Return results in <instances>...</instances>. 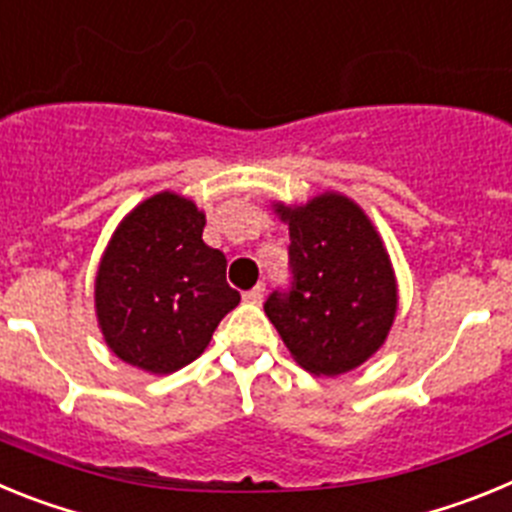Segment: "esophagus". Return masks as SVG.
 Returning <instances> with one entry per match:
<instances>
[{"mask_svg":"<svg viewBox=\"0 0 512 512\" xmlns=\"http://www.w3.org/2000/svg\"><path fill=\"white\" fill-rule=\"evenodd\" d=\"M261 297H264V284H256V287L248 289L246 295H243V300H246L248 305H259Z\"/></svg>","mask_w":512,"mask_h":512,"instance_id":"1","label":"esophagus"}]
</instances>
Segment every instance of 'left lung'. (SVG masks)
<instances>
[{"label": "left lung", "mask_w": 512, "mask_h": 512, "mask_svg": "<svg viewBox=\"0 0 512 512\" xmlns=\"http://www.w3.org/2000/svg\"><path fill=\"white\" fill-rule=\"evenodd\" d=\"M271 207L289 225L295 282L287 295L266 300V315L302 369L315 377L351 372L384 346L397 315V279L382 235L341 192Z\"/></svg>", "instance_id": "left-lung-1"}]
</instances>
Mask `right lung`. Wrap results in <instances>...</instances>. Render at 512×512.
Instances as JSON below:
<instances>
[{"instance_id":"1","label":"right lung","mask_w":512,"mask_h":512,"mask_svg":"<svg viewBox=\"0 0 512 512\" xmlns=\"http://www.w3.org/2000/svg\"><path fill=\"white\" fill-rule=\"evenodd\" d=\"M205 212L158 192L122 217L99 259L94 310L104 343L125 364L171 374L210 346L241 295L225 256L202 241Z\"/></svg>"}]
</instances>
